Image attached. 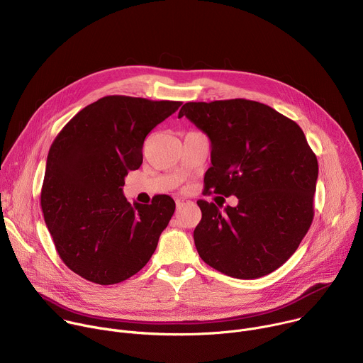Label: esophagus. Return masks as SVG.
<instances>
[{
  "instance_id": "esophagus-1",
  "label": "esophagus",
  "mask_w": 363,
  "mask_h": 363,
  "mask_svg": "<svg viewBox=\"0 0 363 363\" xmlns=\"http://www.w3.org/2000/svg\"><path fill=\"white\" fill-rule=\"evenodd\" d=\"M175 202H177V206H178V208H182V206H185L186 203H189V201H188V199H185V198H178Z\"/></svg>"
}]
</instances>
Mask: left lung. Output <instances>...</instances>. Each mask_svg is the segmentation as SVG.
Returning a JSON list of instances; mask_svg holds the SVG:
<instances>
[{"label":"left lung","mask_w":363,"mask_h":363,"mask_svg":"<svg viewBox=\"0 0 363 363\" xmlns=\"http://www.w3.org/2000/svg\"><path fill=\"white\" fill-rule=\"evenodd\" d=\"M186 116L211 140L206 194L235 195L221 211L196 201L202 218L196 251L213 269L250 280L270 274L297 250L312 225L318 158L300 126L260 101H188Z\"/></svg>","instance_id":"8db88e82"}]
</instances>
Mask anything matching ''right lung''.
<instances>
[{
  "label": "right lung",
  "instance_id": "1",
  "mask_svg": "<svg viewBox=\"0 0 363 363\" xmlns=\"http://www.w3.org/2000/svg\"><path fill=\"white\" fill-rule=\"evenodd\" d=\"M181 101L105 96L82 109L51 143L41 210L63 263L101 286L136 274L175 211L169 195L129 203L122 186L142 165L146 135Z\"/></svg>",
  "mask_w": 363,
  "mask_h": 363
}]
</instances>
